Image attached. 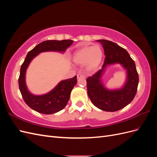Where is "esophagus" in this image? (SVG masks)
I'll return each instance as SVG.
<instances>
[{
	"label": "esophagus",
	"instance_id": "obj_1",
	"mask_svg": "<svg viewBox=\"0 0 157 157\" xmlns=\"http://www.w3.org/2000/svg\"><path fill=\"white\" fill-rule=\"evenodd\" d=\"M77 78H85L86 77H85V76L83 75V74H78L77 75Z\"/></svg>",
	"mask_w": 157,
	"mask_h": 157
}]
</instances>
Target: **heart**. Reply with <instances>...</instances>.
Listing matches in <instances>:
<instances>
[{
  "mask_svg": "<svg viewBox=\"0 0 157 157\" xmlns=\"http://www.w3.org/2000/svg\"><path fill=\"white\" fill-rule=\"evenodd\" d=\"M103 58L101 47L96 45L84 47L75 52L73 60L77 65L86 64L88 70L96 69L100 64Z\"/></svg>",
  "mask_w": 157,
  "mask_h": 157,
  "instance_id": "heart-1",
  "label": "heart"
}]
</instances>
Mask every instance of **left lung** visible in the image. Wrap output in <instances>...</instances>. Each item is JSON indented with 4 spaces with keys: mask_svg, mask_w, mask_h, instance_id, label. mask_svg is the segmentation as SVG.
I'll return each mask as SVG.
<instances>
[{
    "mask_svg": "<svg viewBox=\"0 0 157 157\" xmlns=\"http://www.w3.org/2000/svg\"><path fill=\"white\" fill-rule=\"evenodd\" d=\"M105 52V58L102 69L86 79L87 91L90 100L98 108L105 111H117L128 105L134 98L139 83V76L134 61L128 52L115 42L98 40ZM121 63L127 71V80L120 90H109L101 82L102 71L108 64Z\"/></svg>",
    "mask_w": 157,
    "mask_h": 157,
    "instance_id": "obj_1",
    "label": "left lung"
}]
</instances>
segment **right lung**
<instances>
[{
	"label": "right lung",
	"mask_w": 157,
	"mask_h": 157,
	"mask_svg": "<svg viewBox=\"0 0 157 157\" xmlns=\"http://www.w3.org/2000/svg\"><path fill=\"white\" fill-rule=\"evenodd\" d=\"M72 40H45L36 45L28 52L26 58L21 66L20 74L18 79L19 88L23 100L33 110L42 114L50 115L58 112L66 106L70 98L71 91L77 84V76L61 81L49 93L35 96L31 94L26 87L25 72L31 60L42 52H64L73 43Z\"/></svg>",
	"instance_id": "1"
}]
</instances>
